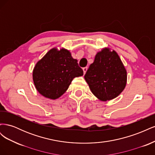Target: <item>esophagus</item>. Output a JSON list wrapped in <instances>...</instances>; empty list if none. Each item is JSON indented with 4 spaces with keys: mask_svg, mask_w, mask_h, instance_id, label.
<instances>
[{
    "mask_svg": "<svg viewBox=\"0 0 155 155\" xmlns=\"http://www.w3.org/2000/svg\"><path fill=\"white\" fill-rule=\"evenodd\" d=\"M87 69H88V68H87V67H84V68H83V73H84V74H85L86 73V72L87 71Z\"/></svg>",
    "mask_w": 155,
    "mask_h": 155,
    "instance_id": "34e87169",
    "label": "esophagus"
}]
</instances>
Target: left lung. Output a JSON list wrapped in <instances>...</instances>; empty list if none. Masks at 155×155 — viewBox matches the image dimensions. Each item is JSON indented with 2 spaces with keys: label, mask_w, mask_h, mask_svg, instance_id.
<instances>
[{
  "label": "left lung",
  "mask_w": 155,
  "mask_h": 155,
  "mask_svg": "<svg viewBox=\"0 0 155 155\" xmlns=\"http://www.w3.org/2000/svg\"><path fill=\"white\" fill-rule=\"evenodd\" d=\"M85 79L93 94L106 101L118 96L124 90L127 71L118 54L105 48L96 54Z\"/></svg>",
  "instance_id": "obj_1"
}]
</instances>
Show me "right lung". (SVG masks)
Wrapping results in <instances>:
<instances>
[{"label": "right lung", "instance_id": "add662e5", "mask_svg": "<svg viewBox=\"0 0 155 155\" xmlns=\"http://www.w3.org/2000/svg\"><path fill=\"white\" fill-rule=\"evenodd\" d=\"M83 75L78 60L73 59L70 51L54 48L36 63L33 80L42 96L55 100L67 91L74 78Z\"/></svg>", "mask_w": 155, "mask_h": 155}]
</instances>
